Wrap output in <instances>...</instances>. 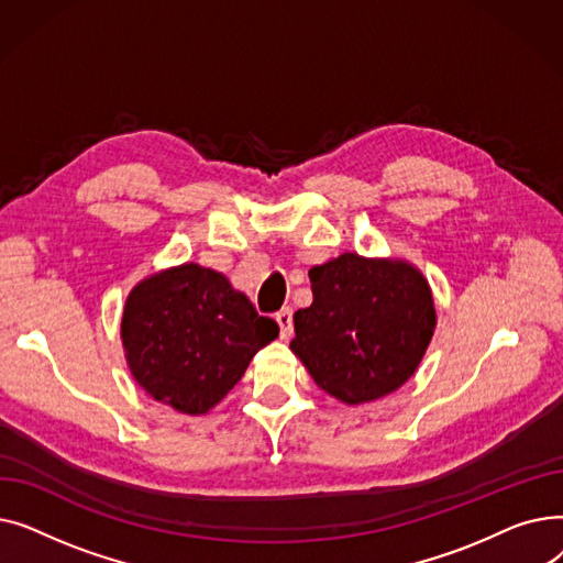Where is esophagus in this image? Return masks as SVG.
<instances>
[{
	"instance_id": "34e87169",
	"label": "esophagus",
	"mask_w": 563,
	"mask_h": 563,
	"mask_svg": "<svg viewBox=\"0 0 563 563\" xmlns=\"http://www.w3.org/2000/svg\"><path fill=\"white\" fill-rule=\"evenodd\" d=\"M276 321H278V327H280V338H283V340H289V338H291V333H294L291 308L287 306V308L278 310V312H276Z\"/></svg>"
}]
</instances>
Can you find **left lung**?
<instances>
[{
	"label": "left lung",
	"instance_id": "8db88e82",
	"mask_svg": "<svg viewBox=\"0 0 563 563\" xmlns=\"http://www.w3.org/2000/svg\"><path fill=\"white\" fill-rule=\"evenodd\" d=\"M312 306L294 312L291 351L321 390L363 404L401 388L435 327L431 289L406 262L344 253L312 266Z\"/></svg>",
	"mask_w": 563,
	"mask_h": 563
}]
</instances>
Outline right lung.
<instances>
[{"mask_svg":"<svg viewBox=\"0 0 563 563\" xmlns=\"http://www.w3.org/2000/svg\"><path fill=\"white\" fill-rule=\"evenodd\" d=\"M276 338L272 317L257 314L223 274L194 262L139 283L123 312V344L139 386L189 416L219 404Z\"/></svg>","mask_w":563,"mask_h":563,"instance_id":"right-lung-1","label":"right lung"}]
</instances>
